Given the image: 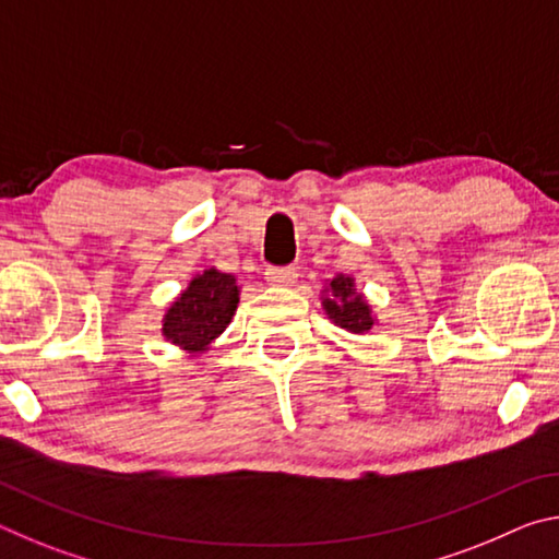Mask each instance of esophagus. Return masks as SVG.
Listing matches in <instances>:
<instances>
[{"instance_id": "1", "label": "esophagus", "mask_w": 559, "mask_h": 559, "mask_svg": "<svg viewBox=\"0 0 559 559\" xmlns=\"http://www.w3.org/2000/svg\"><path fill=\"white\" fill-rule=\"evenodd\" d=\"M298 278V271L293 266H273L266 271V281L273 283V286H290V283H296Z\"/></svg>"}]
</instances>
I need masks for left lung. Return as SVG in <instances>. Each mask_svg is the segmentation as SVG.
Returning a JSON list of instances; mask_svg holds the SVG:
<instances>
[{"mask_svg":"<svg viewBox=\"0 0 559 559\" xmlns=\"http://www.w3.org/2000/svg\"><path fill=\"white\" fill-rule=\"evenodd\" d=\"M323 306L330 320L349 330V333H370V328L374 325L370 306L359 293H355V283L347 276L330 281V296L323 298Z\"/></svg>","mask_w":559,"mask_h":559,"instance_id":"8db88e82","label":"left lung"}]
</instances>
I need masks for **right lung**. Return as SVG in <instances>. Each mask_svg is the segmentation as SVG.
I'll list each match as a JSON object with an SVG mask.
<instances>
[{"instance_id":"right-lung-1","label":"right lung","mask_w":559,"mask_h":559,"mask_svg":"<svg viewBox=\"0 0 559 559\" xmlns=\"http://www.w3.org/2000/svg\"><path fill=\"white\" fill-rule=\"evenodd\" d=\"M239 302V286L231 273L206 269L189 281L187 290L169 306L163 333L173 345L202 353L224 333Z\"/></svg>"}]
</instances>
